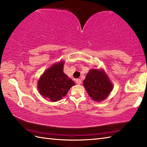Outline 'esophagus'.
Returning a JSON list of instances; mask_svg holds the SVG:
<instances>
[{
  "instance_id": "esophagus-1",
  "label": "esophagus",
  "mask_w": 147,
  "mask_h": 147,
  "mask_svg": "<svg viewBox=\"0 0 147 147\" xmlns=\"http://www.w3.org/2000/svg\"><path fill=\"white\" fill-rule=\"evenodd\" d=\"M76 83L77 84H82V80H81L80 79H77L76 80Z\"/></svg>"
}]
</instances>
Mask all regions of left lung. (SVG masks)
I'll list each match as a JSON object with an SVG mask.
<instances>
[{
	"instance_id": "left-lung-1",
	"label": "left lung",
	"mask_w": 147,
	"mask_h": 147,
	"mask_svg": "<svg viewBox=\"0 0 147 147\" xmlns=\"http://www.w3.org/2000/svg\"><path fill=\"white\" fill-rule=\"evenodd\" d=\"M84 86L94 100L105 99L111 92L113 86L103 70L91 69L84 80Z\"/></svg>"
}]
</instances>
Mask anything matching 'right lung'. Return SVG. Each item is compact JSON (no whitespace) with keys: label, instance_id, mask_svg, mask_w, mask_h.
Instances as JSON below:
<instances>
[{"label":"right lung","instance_id":"1","mask_svg":"<svg viewBox=\"0 0 147 147\" xmlns=\"http://www.w3.org/2000/svg\"><path fill=\"white\" fill-rule=\"evenodd\" d=\"M64 63L62 61L52 65L45 71L38 82L41 95L53 102L66 96L70 87L75 85L73 80L63 73Z\"/></svg>","mask_w":147,"mask_h":147}]
</instances>
